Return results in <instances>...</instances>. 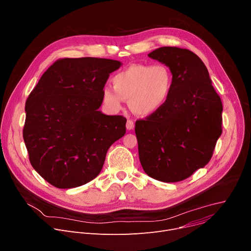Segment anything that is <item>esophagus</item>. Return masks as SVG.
<instances>
[{"label":"esophagus","instance_id":"esophagus-1","mask_svg":"<svg viewBox=\"0 0 251 251\" xmlns=\"http://www.w3.org/2000/svg\"><path fill=\"white\" fill-rule=\"evenodd\" d=\"M126 126V129L130 130V129H133V127H134V124H133V122H132L131 120H127Z\"/></svg>","mask_w":251,"mask_h":251}]
</instances>
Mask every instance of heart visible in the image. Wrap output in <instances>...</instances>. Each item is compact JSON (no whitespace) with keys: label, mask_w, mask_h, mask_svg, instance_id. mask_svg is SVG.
<instances>
[{"label":"heart","mask_w":251,"mask_h":251,"mask_svg":"<svg viewBox=\"0 0 251 251\" xmlns=\"http://www.w3.org/2000/svg\"><path fill=\"white\" fill-rule=\"evenodd\" d=\"M112 86L102 90V102L111 111L123 108L128 100L129 108L141 117L161 110L169 101L174 75L164 63L131 64L112 77Z\"/></svg>","instance_id":"heart-1"}]
</instances>
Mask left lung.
<instances>
[{"label":"left lung","instance_id":"obj_1","mask_svg":"<svg viewBox=\"0 0 251 251\" xmlns=\"http://www.w3.org/2000/svg\"><path fill=\"white\" fill-rule=\"evenodd\" d=\"M148 56L171 68L174 86L161 110L136 122L140 162L153 179L183 181L213 155L222 133V102L195 53L161 47Z\"/></svg>","mask_w":251,"mask_h":251}]
</instances>
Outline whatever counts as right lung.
<instances>
[{"instance_id": "1", "label": "right lung", "mask_w": 251, "mask_h": 251, "mask_svg": "<svg viewBox=\"0 0 251 251\" xmlns=\"http://www.w3.org/2000/svg\"><path fill=\"white\" fill-rule=\"evenodd\" d=\"M117 60L83 57L54 62L26 100L23 138L32 167L59 189L82 186L100 173L126 119L99 108Z\"/></svg>"}]
</instances>
